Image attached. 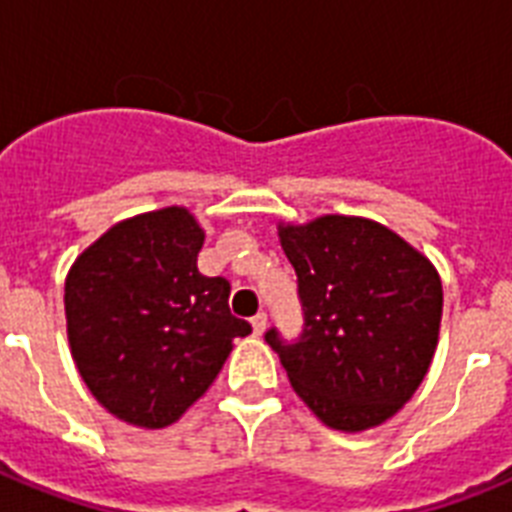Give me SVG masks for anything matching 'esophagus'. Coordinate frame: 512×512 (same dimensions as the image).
<instances>
[{"label": "esophagus", "mask_w": 512, "mask_h": 512, "mask_svg": "<svg viewBox=\"0 0 512 512\" xmlns=\"http://www.w3.org/2000/svg\"><path fill=\"white\" fill-rule=\"evenodd\" d=\"M265 327H268V316H265V313L252 316V329H255V335H263Z\"/></svg>", "instance_id": "obj_1"}]
</instances>
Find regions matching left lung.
Here are the masks:
<instances>
[{
	"instance_id": "left-lung-1",
	"label": "left lung",
	"mask_w": 512,
	"mask_h": 512,
	"mask_svg": "<svg viewBox=\"0 0 512 512\" xmlns=\"http://www.w3.org/2000/svg\"><path fill=\"white\" fill-rule=\"evenodd\" d=\"M297 273L303 332L265 342L292 388L324 425L374 428L401 409L428 374L444 292L436 268L385 225L324 215L281 225Z\"/></svg>"
}]
</instances>
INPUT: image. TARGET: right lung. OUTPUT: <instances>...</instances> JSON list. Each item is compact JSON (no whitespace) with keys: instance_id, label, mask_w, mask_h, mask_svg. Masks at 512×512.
Listing matches in <instances>:
<instances>
[{"instance_id":"right-lung-1","label":"right lung","mask_w":512,"mask_h":512,"mask_svg":"<svg viewBox=\"0 0 512 512\" xmlns=\"http://www.w3.org/2000/svg\"><path fill=\"white\" fill-rule=\"evenodd\" d=\"M204 231L183 207L132 217L76 257L66 279L71 356L108 412L164 428L215 382L233 337L231 284L204 276Z\"/></svg>"}]
</instances>
